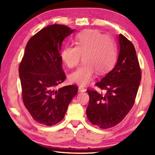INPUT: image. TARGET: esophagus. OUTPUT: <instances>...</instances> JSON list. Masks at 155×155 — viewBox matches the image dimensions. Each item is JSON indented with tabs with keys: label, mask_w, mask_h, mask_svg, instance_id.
<instances>
[{
	"label": "esophagus",
	"mask_w": 155,
	"mask_h": 155,
	"mask_svg": "<svg viewBox=\"0 0 155 155\" xmlns=\"http://www.w3.org/2000/svg\"><path fill=\"white\" fill-rule=\"evenodd\" d=\"M78 91H79L80 92H81V93H83V92L86 91L87 89L84 87H83V86H79V87H78Z\"/></svg>",
	"instance_id": "esophagus-1"
}]
</instances>
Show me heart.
<instances>
[{
	"mask_svg": "<svg viewBox=\"0 0 155 155\" xmlns=\"http://www.w3.org/2000/svg\"><path fill=\"white\" fill-rule=\"evenodd\" d=\"M76 46H68L61 53L62 61L69 68L76 67L83 62L77 71L69 76L71 83L86 85L98 74L107 73L113 68L117 58V50L110 37L97 30H85L75 37Z\"/></svg>",
	"mask_w": 155,
	"mask_h": 155,
	"instance_id": "obj_1",
	"label": "heart"
}]
</instances>
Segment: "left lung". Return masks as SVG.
<instances>
[{
    "label": "left lung",
    "mask_w": 155,
    "mask_h": 155,
    "mask_svg": "<svg viewBox=\"0 0 155 155\" xmlns=\"http://www.w3.org/2000/svg\"><path fill=\"white\" fill-rule=\"evenodd\" d=\"M120 52L113 70L95 85L103 94L88 89L87 115L91 123L103 129L116 126L133 108L141 80V71L133 44L122 34Z\"/></svg>",
    "instance_id": "1"
}]
</instances>
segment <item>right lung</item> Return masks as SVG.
<instances>
[{
  "label": "right lung",
  "instance_id": "right-lung-1",
  "mask_svg": "<svg viewBox=\"0 0 155 155\" xmlns=\"http://www.w3.org/2000/svg\"><path fill=\"white\" fill-rule=\"evenodd\" d=\"M74 30L62 25L41 29L28 41L18 72L22 98L33 119L52 126L64 118L69 103L78 93L72 84L57 89L66 76L62 70V41Z\"/></svg>",
  "mask_w": 155,
  "mask_h": 155
}]
</instances>
